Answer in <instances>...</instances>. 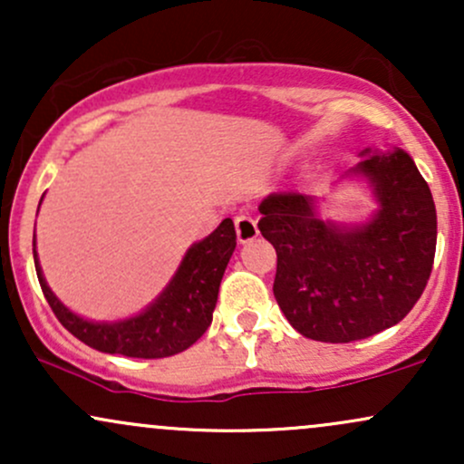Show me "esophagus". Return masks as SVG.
<instances>
[{
    "instance_id": "obj_1",
    "label": "esophagus",
    "mask_w": 464,
    "mask_h": 464,
    "mask_svg": "<svg viewBox=\"0 0 464 464\" xmlns=\"http://www.w3.org/2000/svg\"><path fill=\"white\" fill-rule=\"evenodd\" d=\"M236 233H237V242L246 244L250 239L257 237V222L253 220L250 216H237L236 218Z\"/></svg>"
}]
</instances>
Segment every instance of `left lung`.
Instances as JSON below:
<instances>
[{
    "instance_id": "obj_1",
    "label": "left lung",
    "mask_w": 464,
    "mask_h": 464,
    "mask_svg": "<svg viewBox=\"0 0 464 464\" xmlns=\"http://www.w3.org/2000/svg\"><path fill=\"white\" fill-rule=\"evenodd\" d=\"M343 179L362 180L377 209L362 222L321 216V198L270 194L259 231L276 250L275 299L296 332L353 343L392 327L423 295L434 264L432 191L401 148H364Z\"/></svg>"
}]
</instances>
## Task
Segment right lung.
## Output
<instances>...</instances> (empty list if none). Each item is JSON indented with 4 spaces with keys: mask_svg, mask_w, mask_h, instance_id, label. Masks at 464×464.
I'll list each match as a JSON object with an SVG mask.
<instances>
[{
    "mask_svg": "<svg viewBox=\"0 0 464 464\" xmlns=\"http://www.w3.org/2000/svg\"><path fill=\"white\" fill-rule=\"evenodd\" d=\"M233 250H236V227L231 218H227L211 236L185 250L177 273L146 310L120 321H89L69 310L52 292L39 264L36 237L32 242L41 290L63 327L102 353H120L126 358L143 360L177 355L189 349L207 332L214 318L222 275Z\"/></svg>",
    "mask_w": 464,
    "mask_h": 464,
    "instance_id": "right-lung-1",
    "label": "right lung"
}]
</instances>
